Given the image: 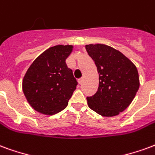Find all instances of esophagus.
I'll list each match as a JSON object with an SVG mask.
<instances>
[{
    "mask_svg": "<svg viewBox=\"0 0 155 155\" xmlns=\"http://www.w3.org/2000/svg\"><path fill=\"white\" fill-rule=\"evenodd\" d=\"M82 82H83V78H80L78 80V83L80 84V85H82Z\"/></svg>",
    "mask_w": 155,
    "mask_h": 155,
    "instance_id": "esophagus-1",
    "label": "esophagus"
}]
</instances>
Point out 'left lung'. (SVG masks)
Segmentation results:
<instances>
[{
  "label": "left lung",
  "mask_w": 155,
  "mask_h": 155,
  "mask_svg": "<svg viewBox=\"0 0 155 155\" xmlns=\"http://www.w3.org/2000/svg\"><path fill=\"white\" fill-rule=\"evenodd\" d=\"M85 47L99 74L97 91L87 97V105L102 116H117L130 106L140 87L137 68L122 53L110 46L97 44Z\"/></svg>",
  "instance_id": "left-lung-1"
}]
</instances>
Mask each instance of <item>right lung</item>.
I'll use <instances>...</instances> for the list:
<instances>
[{"mask_svg": "<svg viewBox=\"0 0 155 155\" xmlns=\"http://www.w3.org/2000/svg\"><path fill=\"white\" fill-rule=\"evenodd\" d=\"M73 45L50 47L32 63L22 82L26 100L34 110L51 116L68 104L78 85L73 71L66 64Z\"/></svg>", "mask_w": 155, "mask_h": 155, "instance_id": "right-lung-1", "label": "right lung"}]
</instances>
